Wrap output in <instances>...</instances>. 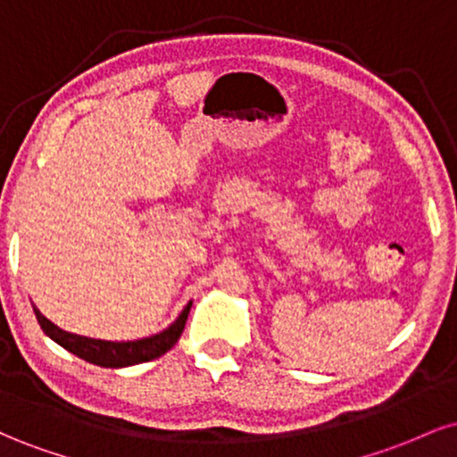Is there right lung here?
I'll return each instance as SVG.
<instances>
[{
  "mask_svg": "<svg viewBox=\"0 0 457 457\" xmlns=\"http://www.w3.org/2000/svg\"><path fill=\"white\" fill-rule=\"evenodd\" d=\"M191 305L193 301H188L187 307L180 312V316H178L170 327L162 328L161 333L150 335V337L135 339V342H107V339L83 337V335L68 333V330L60 328L57 324L51 322L49 318H45L36 307L34 313L46 337L54 339L55 344H60L62 348L68 350V353L87 361V363L118 370V367H130L145 363V361L152 359H159V356L165 354L167 350L174 348L178 339H180L182 330H185Z\"/></svg>",
  "mask_w": 457,
  "mask_h": 457,
  "instance_id": "obj_1",
  "label": "right lung"
}]
</instances>
